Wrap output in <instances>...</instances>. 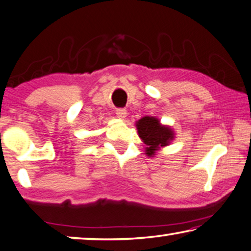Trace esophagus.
I'll use <instances>...</instances> for the list:
<instances>
[{
    "label": "esophagus",
    "instance_id": "34e87169",
    "mask_svg": "<svg viewBox=\"0 0 251 251\" xmlns=\"http://www.w3.org/2000/svg\"><path fill=\"white\" fill-rule=\"evenodd\" d=\"M115 113H117V117L120 118V119H125L126 117V109H117Z\"/></svg>",
    "mask_w": 251,
    "mask_h": 251
}]
</instances>
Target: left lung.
<instances>
[{
  "instance_id": "1",
  "label": "left lung",
  "mask_w": 251,
  "mask_h": 251,
  "mask_svg": "<svg viewBox=\"0 0 251 251\" xmlns=\"http://www.w3.org/2000/svg\"><path fill=\"white\" fill-rule=\"evenodd\" d=\"M138 134L144 140L146 153L148 156L155 155L157 148L169 145L174 138V133L168 126H161L153 117H145L137 122Z\"/></svg>"
}]
</instances>
